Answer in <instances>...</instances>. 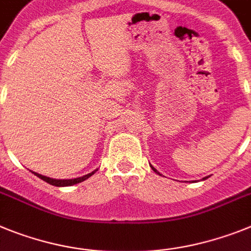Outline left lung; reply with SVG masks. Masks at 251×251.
Segmentation results:
<instances>
[{
	"mask_svg": "<svg viewBox=\"0 0 251 251\" xmlns=\"http://www.w3.org/2000/svg\"><path fill=\"white\" fill-rule=\"evenodd\" d=\"M150 167H151V165H150ZM151 169H152V171H154V172H155V173H158V172H156V169H155V168H154V167H151ZM207 178V177H206ZM206 178H203V179H206Z\"/></svg>",
	"mask_w": 251,
	"mask_h": 251,
	"instance_id": "obj_1",
	"label": "left lung"
}]
</instances>
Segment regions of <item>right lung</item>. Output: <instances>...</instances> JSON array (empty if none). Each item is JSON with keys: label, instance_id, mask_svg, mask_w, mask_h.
<instances>
[{"label": "right lung", "instance_id": "obj_1", "mask_svg": "<svg viewBox=\"0 0 251 251\" xmlns=\"http://www.w3.org/2000/svg\"><path fill=\"white\" fill-rule=\"evenodd\" d=\"M96 172V171H95ZM95 172H92V173L87 174V176H83V177H79V178H74V179H53V178H49V177H45V176H41V174H38L35 173V172H32V173L35 174V176H38L40 179L45 180L47 183H49V184H51V186H56V187H65V186H73V184H77V183H80L83 182V180H86L87 178H89L92 174H95Z\"/></svg>", "mask_w": 251, "mask_h": 251}]
</instances>
